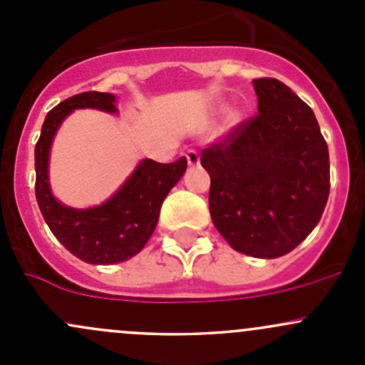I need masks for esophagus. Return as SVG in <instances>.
I'll list each match as a JSON object with an SVG mask.
<instances>
[{
  "label": "esophagus",
  "instance_id": "34e87169",
  "mask_svg": "<svg viewBox=\"0 0 365 365\" xmlns=\"http://www.w3.org/2000/svg\"><path fill=\"white\" fill-rule=\"evenodd\" d=\"M185 157H187V162H189L190 168H194V165L200 164V153H197L196 150H189V152L185 153Z\"/></svg>",
  "mask_w": 365,
  "mask_h": 365
}]
</instances>
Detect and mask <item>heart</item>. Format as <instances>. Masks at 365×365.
<instances>
[{
	"instance_id": "heart-1",
	"label": "heart",
	"mask_w": 365,
	"mask_h": 365,
	"mask_svg": "<svg viewBox=\"0 0 365 365\" xmlns=\"http://www.w3.org/2000/svg\"><path fill=\"white\" fill-rule=\"evenodd\" d=\"M231 120H233V121H237V120H238V116H237V114H231Z\"/></svg>"
}]
</instances>
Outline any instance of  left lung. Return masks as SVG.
I'll return each instance as SVG.
<instances>
[{
  "label": "left lung",
  "instance_id": "1",
  "mask_svg": "<svg viewBox=\"0 0 365 365\" xmlns=\"http://www.w3.org/2000/svg\"><path fill=\"white\" fill-rule=\"evenodd\" d=\"M257 114L203 150L210 215L235 251L284 256L322 219L329 148L312 109L272 77L254 79Z\"/></svg>",
  "mask_w": 365,
  "mask_h": 365
}]
</instances>
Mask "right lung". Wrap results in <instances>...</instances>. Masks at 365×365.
Here are the masks:
<instances>
[{
    "mask_svg": "<svg viewBox=\"0 0 365 365\" xmlns=\"http://www.w3.org/2000/svg\"><path fill=\"white\" fill-rule=\"evenodd\" d=\"M76 109L118 113L113 93L86 91L47 113L35 146L36 203L54 237L67 251L90 264H113L135 256L153 235L160 206L187 169L182 157L171 164L145 159L123 185L93 208H70L54 197L49 183V153L65 118Z\"/></svg>",
    "mask_w": 365,
    "mask_h": 365,
    "instance_id": "obj_1",
    "label": "right lung"
}]
</instances>
